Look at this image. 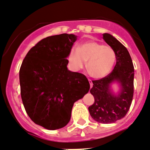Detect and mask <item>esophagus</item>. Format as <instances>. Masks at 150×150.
I'll use <instances>...</instances> for the list:
<instances>
[{
    "label": "esophagus",
    "mask_w": 150,
    "mask_h": 150,
    "mask_svg": "<svg viewBox=\"0 0 150 150\" xmlns=\"http://www.w3.org/2000/svg\"><path fill=\"white\" fill-rule=\"evenodd\" d=\"M88 81H89V84H90V88H92L93 83L92 81H91V79H88Z\"/></svg>",
    "instance_id": "1"
}]
</instances>
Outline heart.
<instances>
[{
  "instance_id": "b5f03b06",
  "label": "heart",
  "mask_w": 150,
  "mask_h": 150,
  "mask_svg": "<svg viewBox=\"0 0 150 150\" xmlns=\"http://www.w3.org/2000/svg\"><path fill=\"white\" fill-rule=\"evenodd\" d=\"M68 60L75 71L83 69L87 62L89 75L94 79H101L108 75L114 67L116 54L109 46L95 41H88L77 49H72Z\"/></svg>"
}]
</instances>
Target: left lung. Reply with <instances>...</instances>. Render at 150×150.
Masks as SVG:
<instances>
[{"instance_id":"obj_1","label":"left lung","mask_w":150,"mask_h":150,"mask_svg":"<svg viewBox=\"0 0 150 150\" xmlns=\"http://www.w3.org/2000/svg\"><path fill=\"white\" fill-rule=\"evenodd\" d=\"M103 39L114 50L116 65L113 71L104 78L92 81L90 92L94 102L88 108L94 120L101 124H111L124 117L131 105L133 96L134 68L127 48L109 33H104ZM120 83L121 91L115 96L110 91V84Z\"/></svg>"}]
</instances>
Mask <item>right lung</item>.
<instances>
[{
	"label": "right lung",
	"instance_id": "right-lung-1",
	"mask_svg": "<svg viewBox=\"0 0 150 150\" xmlns=\"http://www.w3.org/2000/svg\"><path fill=\"white\" fill-rule=\"evenodd\" d=\"M77 40L74 34L48 36L30 49L20 69V85L26 112L48 129L64 127L75 101L90 88L85 75L67 69L66 58Z\"/></svg>",
	"mask_w": 150,
	"mask_h": 150
}]
</instances>
